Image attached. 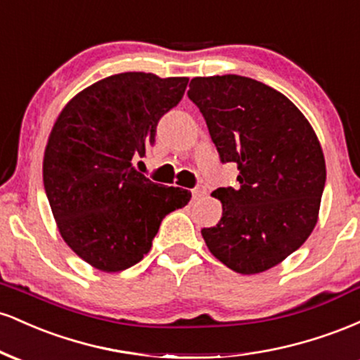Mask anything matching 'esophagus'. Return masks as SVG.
Masks as SVG:
<instances>
[{"label": "esophagus", "mask_w": 360, "mask_h": 360, "mask_svg": "<svg viewBox=\"0 0 360 360\" xmlns=\"http://www.w3.org/2000/svg\"><path fill=\"white\" fill-rule=\"evenodd\" d=\"M191 193H193V200H200V198H203L206 194V188L205 186H196Z\"/></svg>", "instance_id": "esophagus-1"}]
</instances>
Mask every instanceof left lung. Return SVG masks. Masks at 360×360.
<instances>
[{
	"label": "left lung",
	"mask_w": 360,
	"mask_h": 360,
	"mask_svg": "<svg viewBox=\"0 0 360 360\" xmlns=\"http://www.w3.org/2000/svg\"><path fill=\"white\" fill-rule=\"evenodd\" d=\"M200 108L223 162L238 167L237 189L218 188L221 220L203 229L206 247L240 274H259L298 250L318 221L326 169L320 140L283 93L250 77H194Z\"/></svg>",
	"instance_id": "obj_1"
}]
</instances>
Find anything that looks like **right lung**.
<instances>
[{
	"mask_svg": "<svg viewBox=\"0 0 360 360\" xmlns=\"http://www.w3.org/2000/svg\"><path fill=\"white\" fill-rule=\"evenodd\" d=\"M188 81L115 74L79 91L53 123L45 193L60 237L94 269L120 272L140 262L162 218L191 200L186 189L152 183L134 167Z\"/></svg>",
	"mask_w": 360,
	"mask_h": 360,
	"instance_id": "obj_1",
	"label": "right lung"
}]
</instances>
